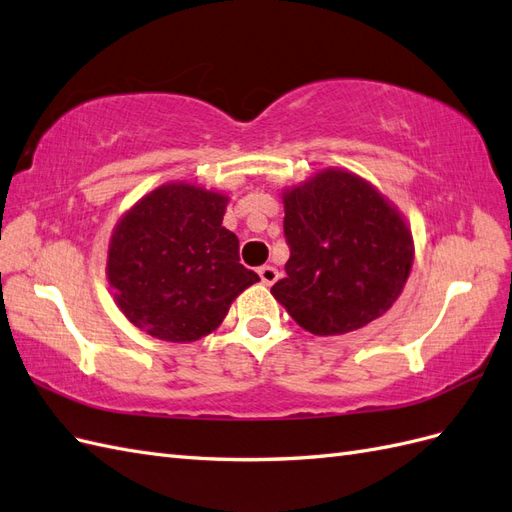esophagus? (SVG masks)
<instances>
[{"label": "esophagus", "mask_w": 512, "mask_h": 512, "mask_svg": "<svg viewBox=\"0 0 512 512\" xmlns=\"http://www.w3.org/2000/svg\"><path fill=\"white\" fill-rule=\"evenodd\" d=\"M258 275H260L262 284L271 286V284H275V282H277V277H280V271H277V269H275V267H271V265H265V267H260V269H258Z\"/></svg>", "instance_id": "34e87169"}]
</instances>
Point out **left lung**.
<instances>
[{
    "mask_svg": "<svg viewBox=\"0 0 512 512\" xmlns=\"http://www.w3.org/2000/svg\"><path fill=\"white\" fill-rule=\"evenodd\" d=\"M286 277L271 288L297 324L342 335L380 318L404 290L412 235L367 181L322 170L284 194Z\"/></svg>",
    "mask_w": 512,
    "mask_h": 512,
    "instance_id": "left-lung-1",
    "label": "left lung"
}]
</instances>
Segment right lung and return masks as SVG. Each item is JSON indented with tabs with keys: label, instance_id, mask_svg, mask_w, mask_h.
<instances>
[{
	"label": "right lung",
	"instance_id": "add662e5",
	"mask_svg": "<svg viewBox=\"0 0 512 512\" xmlns=\"http://www.w3.org/2000/svg\"><path fill=\"white\" fill-rule=\"evenodd\" d=\"M228 198L190 183L153 190L123 215L108 247V284L126 318L164 342H196L260 277L222 226Z\"/></svg>",
	"mask_w": 512,
	"mask_h": 512
}]
</instances>
